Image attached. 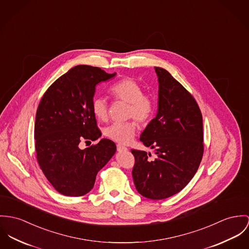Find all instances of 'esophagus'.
<instances>
[{"instance_id":"1","label":"esophagus","mask_w":249,"mask_h":249,"mask_svg":"<svg viewBox=\"0 0 249 249\" xmlns=\"http://www.w3.org/2000/svg\"><path fill=\"white\" fill-rule=\"evenodd\" d=\"M127 149H128L127 147H125V146L122 145V144H117V150H118L119 152H122V151H126Z\"/></svg>"}]
</instances>
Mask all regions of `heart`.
<instances>
[{
    "instance_id": "b5f03b06",
    "label": "heart",
    "mask_w": 249,
    "mask_h": 249,
    "mask_svg": "<svg viewBox=\"0 0 249 249\" xmlns=\"http://www.w3.org/2000/svg\"><path fill=\"white\" fill-rule=\"evenodd\" d=\"M110 93L115 99L123 101L128 105L127 117L133 118L141 124H146L155 112V100L147 93L143 92L142 87L132 78L125 77L115 83L110 88ZM94 116L106 121L108 117L107 101L101 96L94 97L91 103ZM135 121L124 123H113L104 128V135L120 143H129L137 131Z\"/></svg>"
}]
</instances>
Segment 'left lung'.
Here are the masks:
<instances>
[{"instance_id": "8db88e82", "label": "left lung", "mask_w": 249, "mask_h": 249, "mask_svg": "<svg viewBox=\"0 0 249 249\" xmlns=\"http://www.w3.org/2000/svg\"><path fill=\"white\" fill-rule=\"evenodd\" d=\"M159 81L158 112L140 140L154 149H131L137 191L151 200L171 197L191 181L204 155L203 116L194 97L165 69L155 68Z\"/></svg>"}]
</instances>
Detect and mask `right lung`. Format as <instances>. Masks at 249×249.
Masks as SVG:
<instances>
[{"label":"right lung","mask_w":249,"mask_h":249,"mask_svg":"<svg viewBox=\"0 0 249 249\" xmlns=\"http://www.w3.org/2000/svg\"><path fill=\"white\" fill-rule=\"evenodd\" d=\"M115 75L96 67H74L58 78L40 101L34 127L36 159L47 181L65 196L89 193L97 173L116 152V144L108 139L80 148L82 141L102 135L91 103L95 87Z\"/></svg>","instance_id":"obj_1"}]
</instances>
